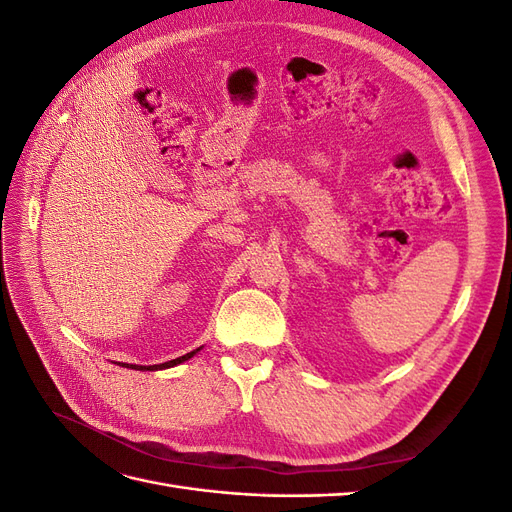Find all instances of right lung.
Segmentation results:
<instances>
[{
  "label": "right lung",
  "mask_w": 512,
  "mask_h": 512,
  "mask_svg": "<svg viewBox=\"0 0 512 512\" xmlns=\"http://www.w3.org/2000/svg\"><path fill=\"white\" fill-rule=\"evenodd\" d=\"M200 348H203V346H200ZM200 348H196V350H192V352H188V354L179 356V359L166 361V363H160V365H132V363H117V365H121V367H128V369H136V371H158V369H168V367L181 365L183 361H190L196 352H200Z\"/></svg>",
  "instance_id": "obj_1"
}]
</instances>
